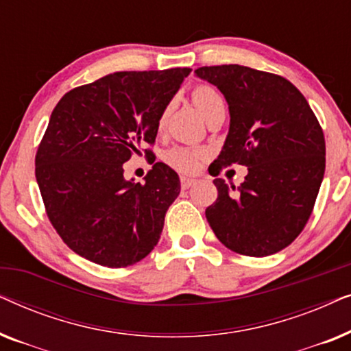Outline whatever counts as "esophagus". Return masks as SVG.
Segmentation results:
<instances>
[{
	"label": "esophagus",
	"mask_w": 351,
	"mask_h": 351,
	"mask_svg": "<svg viewBox=\"0 0 351 351\" xmlns=\"http://www.w3.org/2000/svg\"><path fill=\"white\" fill-rule=\"evenodd\" d=\"M196 184V179L195 177H186V176H182L180 177V186L184 190H186V189H190L191 185H195Z\"/></svg>",
	"instance_id": "1"
}]
</instances>
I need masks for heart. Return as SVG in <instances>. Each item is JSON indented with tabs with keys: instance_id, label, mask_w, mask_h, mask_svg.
<instances>
[{
	"instance_id": "1",
	"label": "heart",
	"mask_w": 351,
	"mask_h": 351,
	"mask_svg": "<svg viewBox=\"0 0 351 351\" xmlns=\"http://www.w3.org/2000/svg\"><path fill=\"white\" fill-rule=\"evenodd\" d=\"M191 100L196 105V108L203 113V117L208 119L210 114L217 112V110L225 108L223 97L222 94L219 93L217 89L213 88V86L208 84H199L191 90ZM171 107L162 108V112L158 117V129L165 128L167 121V117H169ZM204 153L198 150V148H190V147H176L166 153V161L167 165L174 167L177 171H193L196 166L199 165V161L203 160Z\"/></svg>"
}]
</instances>
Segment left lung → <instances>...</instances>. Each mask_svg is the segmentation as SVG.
Returning <instances> with one entry per match:
<instances>
[{"instance_id":"left-lung-1","label":"left lung","mask_w":351,"mask_h":351,"mask_svg":"<svg viewBox=\"0 0 351 351\" xmlns=\"http://www.w3.org/2000/svg\"><path fill=\"white\" fill-rule=\"evenodd\" d=\"M195 73L217 86L230 110L227 141L210 176L232 165L247 167L238 189L214 179L217 199L206 219L230 251L280 252L315 208L326 167L323 129L300 90L280 75L243 65L199 66Z\"/></svg>"}]
</instances>
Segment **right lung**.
<instances>
[{
  "mask_svg": "<svg viewBox=\"0 0 351 351\" xmlns=\"http://www.w3.org/2000/svg\"><path fill=\"white\" fill-rule=\"evenodd\" d=\"M190 71H117L71 89L52 110L35 176L47 219L78 256L124 268L158 244L179 176L155 162L145 184H134L124 180L123 165L155 143L158 117Z\"/></svg>",
  "mask_w": 351,
  "mask_h": 351,
  "instance_id": "obj_1",
  "label": "right lung"
}]
</instances>
